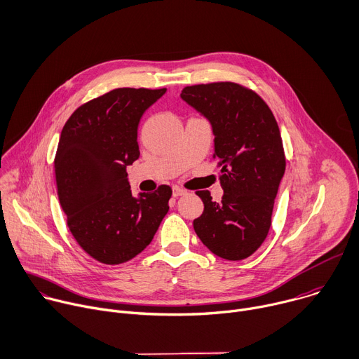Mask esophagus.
<instances>
[{"mask_svg": "<svg viewBox=\"0 0 359 359\" xmlns=\"http://www.w3.org/2000/svg\"><path fill=\"white\" fill-rule=\"evenodd\" d=\"M185 194H187V191L184 188H180V187L172 188V196H175V198H178L181 195H185Z\"/></svg>", "mask_w": 359, "mask_h": 359, "instance_id": "1", "label": "esophagus"}]
</instances>
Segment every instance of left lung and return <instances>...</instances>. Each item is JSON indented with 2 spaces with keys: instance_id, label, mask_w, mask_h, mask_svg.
Returning <instances> with one entry per match:
<instances>
[{
  "instance_id": "8db88e82",
  "label": "left lung",
  "mask_w": 359,
  "mask_h": 359,
  "mask_svg": "<svg viewBox=\"0 0 359 359\" xmlns=\"http://www.w3.org/2000/svg\"><path fill=\"white\" fill-rule=\"evenodd\" d=\"M181 97L212 126L224 188L221 202H213L209 191L195 192L203 202L195 233L213 255L246 259L269 233L285 170L277 121L256 92L233 82L187 86Z\"/></svg>"
}]
</instances>
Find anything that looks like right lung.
I'll return each mask as SVG.
<instances>
[{"instance_id":"right-lung-1","label":"right lung","mask_w":359,"mask_h":359,"mask_svg":"<svg viewBox=\"0 0 359 359\" xmlns=\"http://www.w3.org/2000/svg\"><path fill=\"white\" fill-rule=\"evenodd\" d=\"M167 89L120 88L78 107L65 123L55 178L70 233L104 264L131 260L153 241L172 189L131 195L127 165L138 157L140 118Z\"/></svg>"}]
</instances>
